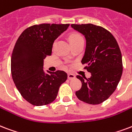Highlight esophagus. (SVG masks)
<instances>
[{
  "label": "esophagus",
  "instance_id": "obj_1",
  "mask_svg": "<svg viewBox=\"0 0 132 132\" xmlns=\"http://www.w3.org/2000/svg\"><path fill=\"white\" fill-rule=\"evenodd\" d=\"M75 77V75H74V74H73V73H68V79H70V80L73 79Z\"/></svg>",
  "mask_w": 132,
  "mask_h": 132
}]
</instances>
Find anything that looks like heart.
<instances>
[{
	"instance_id": "1",
	"label": "heart",
	"mask_w": 132,
	"mask_h": 132,
	"mask_svg": "<svg viewBox=\"0 0 132 132\" xmlns=\"http://www.w3.org/2000/svg\"><path fill=\"white\" fill-rule=\"evenodd\" d=\"M80 38H82V37L80 35L77 34V33H73L69 36V41H70V43H72V42L77 41V39H80Z\"/></svg>"
}]
</instances>
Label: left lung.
Returning <instances> with one entry per match:
<instances>
[{
    "label": "left lung",
    "mask_w": 132,
    "mask_h": 132,
    "mask_svg": "<svg viewBox=\"0 0 132 132\" xmlns=\"http://www.w3.org/2000/svg\"><path fill=\"white\" fill-rule=\"evenodd\" d=\"M84 35L86 50L82 64L91 73L90 78L77 75L82 87L75 92L77 98L90 104L102 103L115 91L122 73V54L115 37L101 26L72 24Z\"/></svg>",
    "instance_id": "obj_1"
}]
</instances>
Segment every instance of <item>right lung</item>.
<instances>
[{"instance_id": "add662e5", "label": "right lung", "mask_w": 132, "mask_h": 132, "mask_svg": "<svg viewBox=\"0 0 132 132\" xmlns=\"http://www.w3.org/2000/svg\"><path fill=\"white\" fill-rule=\"evenodd\" d=\"M69 24L42 23L34 25L19 36L11 57L13 81L22 97L35 106L53 102L59 86L68 75L63 70H43L44 59L50 56L53 43Z\"/></svg>"}]
</instances>
